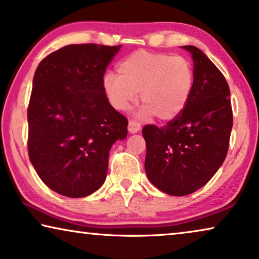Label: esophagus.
<instances>
[{"label":"esophagus","mask_w":259,"mask_h":259,"mask_svg":"<svg viewBox=\"0 0 259 259\" xmlns=\"http://www.w3.org/2000/svg\"><path fill=\"white\" fill-rule=\"evenodd\" d=\"M141 128V125L137 120H130L128 121V131L130 133H138Z\"/></svg>","instance_id":"34e87169"}]
</instances>
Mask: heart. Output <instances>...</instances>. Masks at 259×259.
I'll list each match as a JSON object with an SVG mask.
<instances>
[{"mask_svg": "<svg viewBox=\"0 0 259 259\" xmlns=\"http://www.w3.org/2000/svg\"><path fill=\"white\" fill-rule=\"evenodd\" d=\"M119 74L108 72L102 87L116 111H126L137 101L140 114L159 120H172L185 107L193 90V69L183 56L138 51L120 62Z\"/></svg>", "mask_w": 259, "mask_h": 259, "instance_id": "b5f03b06", "label": "heart"}]
</instances>
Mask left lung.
<instances>
[{
	"label": "left lung",
	"instance_id": "left-lung-1",
	"mask_svg": "<svg viewBox=\"0 0 259 259\" xmlns=\"http://www.w3.org/2000/svg\"><path fill=\"white\" fill-rule=\"evenodd\" d=\"M193 90L182 113L165 126L146 125L145 171L150 182L171 196L203 187L224 162L232 130L230 88L214 63L194 46Z\"/></svg>",
	"mask_w": 259,
	"mask_h": 259
}]
</instances>
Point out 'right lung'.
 <instances>
[{"label":"right lung","instance_id":"right-lung-1","mask_svg":"<svg viewBox=\"0 0 259 259\" xmlns=\"http://www.w3.org/2000/svg\"><path fill=\"white\" fill-rule=\"evenodd\" d=\"M119 46L69 45L42 60L28 106V154L42 182L69 198L104 184L108 155L128 121L106 97L102 79Z\"/></svg>","mask_w":259,"mask_h":259}]
</instances>
